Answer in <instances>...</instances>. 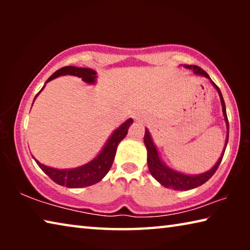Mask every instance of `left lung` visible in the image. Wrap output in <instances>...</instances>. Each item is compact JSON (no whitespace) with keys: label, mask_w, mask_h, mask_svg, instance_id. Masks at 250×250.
<instances>
[{"label":"left lung","mask_w":250,"mask_h":250,"mask_svg":"<svg viewBox=\"0 0 250 250\" xmlns=\"http://www.w3.org/2000/svg\"><path fill=\"white\" fill-rule=\"evenodd\" d=\"M184 67L188 69H193L195 74L205 76L206 78H208L210 80L209 76L207 75L206 71L203 70L201 67L195 66V65H184ZM210 82L214 84V87L216 88L219 94V98H221L223 113H224V117H225L226 125H227V129L229 130V125H228L227 113H226V107H225V103H224L222 92L213 80H210ZM227 142H228V135L226 139V146H227ZM145 145L147 150V167H149V171L151 173V175L153 176L160 184L166 186V188L175 189V191H188V189L197 188V186L204 184L205 182L208 181L210 177L214 175V173L216 172L219 164H221L224 153H225V149H226V146H225L222 156L217 161V163L215 164V167L213 168H210L209 171H207L206 173H203V174H200V175H186V174H183V173L171 170V168H168L167 167L164 166L162 161H161V159L159 158L158 151H156L155 146L153 145V142H152L151 135L147 130H146V133H145Z\"/></svg>","instance_id":"obj_1"}]
</instances>
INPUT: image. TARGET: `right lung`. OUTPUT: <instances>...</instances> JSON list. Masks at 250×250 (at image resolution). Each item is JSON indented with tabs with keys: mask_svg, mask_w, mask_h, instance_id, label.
Listing matches in <instances>:
<instances>
[{
	"mask_svg": "<svg viewBox=\"0 0 250 250\" xmlns=\"http://www.w3.org/2000/svg\"><path fill=\"white\" fill-rule=\"evenodd\" d=\"M62 75L77 76L79 78H83L84 83H94L96 79V71L90 68H79V67L66 66L55 71L46 83H48L50 80H53ZM44 87L42 88L41 91L44 89ZM132 122V119H128L125 124H122L119 128L111 134V137L109 138L108 142L105 143L103 151L100 152L99 155L97 156L96 159L90 161L89 163L84 164L83 167L71 168V170H57V168L46 167L44 164L40 163L37 160H35L37 166H39L42 170H43L45 174H47L55 183L66 186V188H78L98 183V182L103 180L104 175L109 172L110 167H111L113 163V160H115L117 146L122 139L128 134V129Z\"/></svg>",
	"mask_w": 250,
	"mask_h": 250,
	"instance_id": "add662e5",
	"label": "right lung"
}]
</instances>
